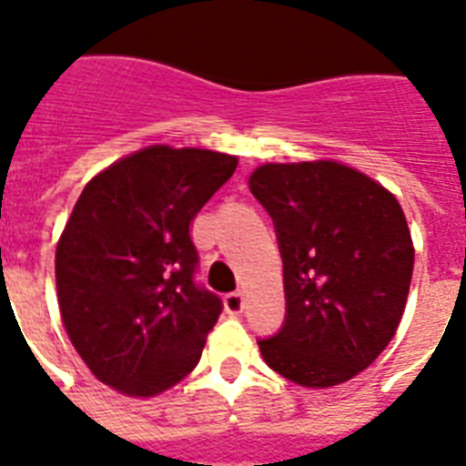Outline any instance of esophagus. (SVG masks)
<instances>
[{"mask_svg":"<svg viewBox=\"0 0 466 466\" xmlns=\"http://www.w3.org/2000/svg\"><path fill=\"white\" fill-rule=\"evenodd\" d=\"M241 309H244V295L241 292H229V295H225L227 314H241Z\"/></svg>","mask_w":466,"mask_h":466,"instance_id":"esophagus-1","label":"esophagus"}]
</instances>
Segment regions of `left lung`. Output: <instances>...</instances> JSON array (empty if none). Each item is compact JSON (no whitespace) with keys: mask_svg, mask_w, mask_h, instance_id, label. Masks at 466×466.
<instances>
[{"mask_svg":"<svg viewBox=\"0 0 466 466\" xmlns=\"http://www.w3.org/2000/svg\"><path fill=\"white\" fill-rule=\"evenodd\" d=\"M283 256L285 326L258 340L307 390L360 375L390 346L411 288V229L397 196L336 159L268 161L248 176Z\"/></svg>","mask_w":466,"mask_h":466,"instance_id":"8db88e82","label":"left lung"}]
</instances>
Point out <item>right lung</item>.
<instances>
[{"label":"right lung","mask_w":466,"mask_h":466,"mask_svg":"<svg viewBox=\"0 0 466 466\" xmlns=\"http://www.w3.org/2000/svg\"><path fill=\"white\" fill-rule=\"evenodd\" d=\"M237 164L149 145L84 186L57 239L55 283L65 331L98 382L149 399L198 365L222 302L193 283L190 222Z\"/></svg>","instance_id":"obj_1"}]
</instances>
